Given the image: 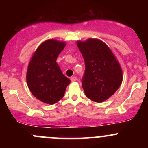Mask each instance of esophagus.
Segmentation results:
<instances>
[{
	"label": "esophagus",
	"instance_id": "esophagus-1",
	"mask_svg": "<svg viewBox=\"0 0 148 148\" xmlns=\"http://www.w3.org/2000/svg\"><path fill=\"white\" fill-rule=\"evenodd\" d=\"M70 80L72 82H74V81H76V76H72V77L70 78Z\"/></svg>",
	"mask_w": 148,
	"mask_h": 148
}]
</instances>
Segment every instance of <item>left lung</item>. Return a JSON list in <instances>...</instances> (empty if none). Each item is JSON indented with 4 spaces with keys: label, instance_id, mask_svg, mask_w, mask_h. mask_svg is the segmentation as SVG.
I'll list each match as a JSON object with an SVG mask.
<instances>
[{
    "label": "left lung",
    "instance_id": "left-lung-1",
    "mask_svg": "<svg viewBox=\"0 0 148 148\" xmlns=\"http://www.w3.org/2000/svg\"><path fill=\"white\" fill-rule=\"evenodd\" d=\"M76 45L85 61L82 87L87 97L103 102L118 90L123 82L120 64L111 49L98 39L77 41Z\"/></svg>",
    "mask_w": 148,
    "mask_h": 148
}]
</instances>
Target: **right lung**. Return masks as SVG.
I'll return each instance as SVG.
<instances>
[{
  "label": "right lung",
  "instance_id": "obj_1",
  "mask_svg": "<svg viewBox=\"0 0 148 148\" xmlns=\"http://www.w3.org/2000/svg\"><path fill=\"white\" fill-rule=\"evenodd\" d=\"M66 43L47 40L37 47L30 59L26 73L28 88L42 102L54 104L64 96L70 80L61 72L57 58Z\"/></svg>",
  "mask_w": 148,
  "mask_h": 148
}]
</instances>
